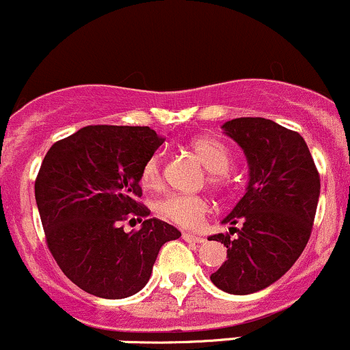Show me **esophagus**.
Segmentation results:
<instances>
[{"label": "esophagus", "mask_w": 350, "mask_h": 350, "mask_svg": "<svg viewBox=\"0 0 350 350\" xmlns=\"http://www.w3.org/2000/svg\"><path fill=\"white\" fill-rule=\"evenodd\" d=\"M182 239L185 240V242H189V243H202L205 240V239H202V237H198V235H195V234H190V232H183Z\"/></svg>", "instance_id": "34e87169"}]
</instances>
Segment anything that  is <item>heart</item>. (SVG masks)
<instances>
[{"instance_id": "heart-1", "label": "heart", "mask_w": 350, "mask_h": 350, "mask_svg": "<svg viewBox=\"0 0 350 350\" xmlns=\"http://www.w3.org/2000/svg\"><path fill=\"white\" fill-rule=\"evenodd\" d=\"M195 153L198 159L204 161V165L212 172L208 176L210 185L224 187L225 174L230 170L232 157L228 148L221 142L210 137H200L191 142ZM140 180L146 189H155L160 185L161 180V159L160 155H152L145 161L140 172ZM210 204L205 197L191 193H170L163 197L157 204V212L163 219L174 221L182 227L193 228L200 225L204 217L208 213Z\"/></svg>"}]
</instances>
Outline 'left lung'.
<instances>
[{"instance_id": "left-lung-1", "label": "left lung", "mask_w": 350, "mask_h": 350, "mask_svg": "<svg viewBox=\"0 0 350 350\" xmlns=\"http://www.w3.org/2000/svg\"><path fill=\"white\" fill-rule=\"evenodd\" d=\"M249 163V185L221 224L230 235H212L227 247V260L210 280L235 295H247L277 282L300 257L312 232L321 176L306 140L267 118H235L224 123ZM241 224V228L234 225Z\"/></svg>"}]
</instances>
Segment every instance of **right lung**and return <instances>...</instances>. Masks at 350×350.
Returning <instances> with one entry per match:
<instances>
[{
	"label": "right lung",
	"mask_w": 350,
	"mask_h": 350,
	"mask_svg": "<svg viewBox=\"0 0 350 350\" xmlns=\"http://www.w3.org/2000/svg\"><path fill=\"white\" fill-rule=\"evenodd\" d=\"M165 138L148 126L90 125L56 142L44 155L35 198L56 264L81 291L101 299L140 292L174 225L148 219L142 167ZM142 221L125 232L122 221Z\"/></svg>",
	"instance_id": "obj_1"
}]
</instances>
